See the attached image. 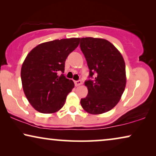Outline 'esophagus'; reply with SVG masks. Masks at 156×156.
<instances>
[{
	"label": "esophagus",
	"mask_w": 156,
	"mask_h": 156,
	"mask_svg": "<svg viewBox=\"0 0 156 156\" xmlns=\"http://www.w3.org/2000/svg\"><path fill=\"white\" fill-rule=\"evenodd\" d=\"M82 84V81L81 80H77V81H74V84H75L76 87H78L80 86V85H81Z\"/></svg>",
	"instance_id": "1"
}]
</instances>
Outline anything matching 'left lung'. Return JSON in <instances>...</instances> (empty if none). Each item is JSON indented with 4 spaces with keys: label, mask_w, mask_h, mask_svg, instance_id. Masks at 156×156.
<instances>
[{
    "label": "left lung",
    "mask_w": 156,
    "mask_h": 156,
    "mask_svg": "<svg viewBox=\"0 0 156 156\" xmlns=\"http://www.w3.org/2000/svg\"><path fill=\"white\" fill-rule=\"evenodd\" d=\"M80 40L81 50L89 69V77L94 78L85 81L88 94L81 99V105L89 114H103L119 103L124 91V59L108 40L94 37H83Z\"/></svg>",
    "instance_id": "1"
}]
</instances>
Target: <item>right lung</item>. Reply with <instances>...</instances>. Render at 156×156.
<instances>
[{"label":"right lung","instance_id":"add662e5","mask_svg":"<svg viewBox=\"0 0 156 156\" xmlns=\"http://www.w3.org/2000/svg\"><path fill=\"white\" fill-rule=\"evenodd\" d=\"M80 38L55 40L38 44L27 55L21 68L23 89L37 112L53 114L61 109L74 88L64 73L67 57L77 48Z\"/></svg>","mask_w":156,"mask_h":156}]
</instances>
